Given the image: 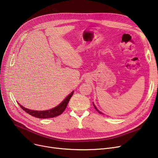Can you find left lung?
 Returning <instances> with one entry per match:
<instances>
[{
    "label": "left lung",
    "mask_w": 158,
    "mask_h": 158,
    "mask_svg": "<svg viewBox=\"0 0 158 158\" xmlns=\"http://www.w3.org/2000/svg\"><path fill=\"white\" fill-rule=\"evenodd\" d=\"M93 104H94V107H95V110H97V111H98L99 113H100V114H103L102 112H101L100 111H99V110H98L97 108V107L95 106V105L94 104V102H93Z\"/></svg>",
    "instance_id": "8db88e82"
}]
</instances>
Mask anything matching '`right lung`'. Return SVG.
I'll return each mask as SVG.
<instances>
[{
	"instance_id": "1",
	"label": "right lung",
	"mask_w": 158,
	"mask_h": 158,
	"mask_svg": "<svg viewBox=\"0 0 158 158\" xmlns=\"http://www.w3.org/2000/svg\"><path fill=\"white\" fill-rule=\"evenodd\" d=\"M73 94V91L67 97H66L59 105L57 106L56 107H54V108H52L51 110H45V111L31 110H29L27 108H26V107H23L20 104H19L23 111H25L26 113L29 114L30 115L33 116V117H36L38 118H53V117H57V116L60 115L64 111Z\"/></svg>"
}]
</instances>
